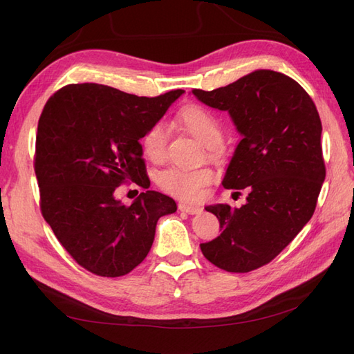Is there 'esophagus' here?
Returning <instances> with one entry per match:
<instances>
[{
    "label": "esophagus",
    "instance_id": "esophagus-1",
    "mask_svg": "<svg viewBox=\"0 0 354 354\" xmlns=\"http://www.w3.org/2000/svg\"><path fill=\"white\" fill-rule=\"evenodd\" d=\"M178 209L183 211V212H187V214H198V212L202 211V208H199V207L189 205V203H183V202L178 203Z\"/></svg>",
    "mask_w": 354,
    "mask_h": 354
}]
</instances>
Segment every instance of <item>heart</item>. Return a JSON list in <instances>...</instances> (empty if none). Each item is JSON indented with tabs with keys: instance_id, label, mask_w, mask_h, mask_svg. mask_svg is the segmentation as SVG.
Returning <instances> with one entry per match:
<instances>
[{
	"instance_id": "heart-1",
	"label": "heart",
	"mask_w": 354,
	"mask_h": 354,
	"mask_svg": "<svg viewBox=\"0 0 354 354\" xmlns=\"http://www.w3.org/2000/svg\"><path fill=\"white\" fill-rule=\"evenodd\" d=\"M178 122L185 130L205 146H214L221 137V128L209 111L202 106L192 104L178 113ZM145 156L152 162H162L167 153V131L164 124L155 122L142 137ZM212 180V171L208 168H181L173 167L159 174L158 181L167 194L183 201H199L205 186Z\"/></svg>"
}]
</instances>
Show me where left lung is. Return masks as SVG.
<instances>
[{"instance_id":"8db88e82","label":"left lung","mask_w":354,"mask_h":354,"mask_svg":"<svg viewBox=\"0 0 354 354\" xmlns=\"http://www.w3.org/2000/svg\"><path fill=\"white\" fill-rule=\"evenodd\" d=\"M192 93L230 115L242 138L223 186L248 192L239 208L205 207L218 218L221 233L201 243V251L226 272L255 270L272 261L313 216L325 180L322 122L301 85L270 69H257L212 91Z\"/></svg>"}]
</instances>
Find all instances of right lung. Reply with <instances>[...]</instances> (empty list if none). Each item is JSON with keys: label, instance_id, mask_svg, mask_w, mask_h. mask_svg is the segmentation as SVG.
<instances>
[{"label": "right lung", "instance_id": "obj_1", "mask_svg": "<svg viewBox=\"0 0 354 354\" xmlns=\"http://www.w3.org/2000/svg\"><path fill=\"white\" fill-rule=\"evenodd\" d=\"M183 90L138 97L102 84H71L48 99L38 121L35 174L41 211L72 259L118 277L140 264L158 220L177 211L155 190L130 207L115 198L124 181L149 189L140 138Z\"/></svg>", "mask_w": 354, "mask_h": 354}]
</instances>
